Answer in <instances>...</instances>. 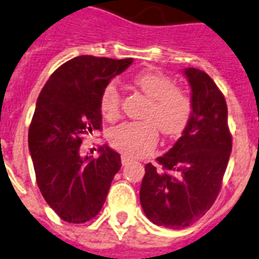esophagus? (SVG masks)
Wrapping results in <instances>:
<instances>
[{
    "label": "esophagus",
    "mask_w": 259,
    "mask_h": 259,
    "mask_svg": "<svg viewBox=\"0 0 259 259\" xmlns=\"http://www.w3.org/2000/svg\"><path fill=\"white\" fill-rule=\"evenodd\" d=\"M128 161H130V158H128L127 155H121V163H123V165H125Z\"/></svg>",
    "instance_id": "obj_1"
}]
</instances>
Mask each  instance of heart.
Segmentation results:
<instances>
[{"label": "heart", "mask_w": 259, "mask_h": 259, "mask_svg": "<svg viewBox=\"0 0 259 259\" xmlns=\"http://www.w3.org/2000/svg\"><path fill=\"white\" fill-rule=\"evenodd\" d=\"M134 85L139 88L150 104L144 111L146 121H130L111 131V143L119 151L140 157L151 151L158 140V130L165 136L180 135L188 125L192 116V100L167 75L157 71H143L134 77ZM119 90L109 83L102 90L100 109L104 117L115 119L120 112Z\"/></svg>", "instance_id": "1"}]
</instances>
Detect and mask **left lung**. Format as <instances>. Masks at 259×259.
<instances>
[{"instance_id": "8db88e82", "label": "left lung", "mask_w": 259, "mask_h": 259, "mask_svg": "<svg viewBox=\"0 0 259 259\" xmlns=\"http://www.w3.org/2000/svg\"><path fill=\"white\" fill-rule=\"evenodd\" d=\"M192 89V116L182 136L144 166L140 204L157 226L181 230L205 215L222 188L232 150L223 93L201 70H184Z\"/></svg>"}]
</instances>
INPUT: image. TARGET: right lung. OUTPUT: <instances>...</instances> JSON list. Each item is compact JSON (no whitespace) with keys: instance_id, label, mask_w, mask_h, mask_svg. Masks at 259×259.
I'll return each mask as SVG.
<instances>
[{"instance_id":"right-lung-1","label":"right lung","mask_w":259,"mask_h":259,"mask_svg":"<svg viewBox=\"0 0 259 259\" xmlns=\"http://www.w3.org/2000/svg\"><path fill=\"white\" fill-rule=\"evenodd\" d=\"M131 63L81 55L58 67L39 94L28 147L44 200L67 223H85L101 211L121 167L108 146L98 158L82 157L79 148L83 136L101 130L102 90Z\"/></svg>"}]
</instances>
